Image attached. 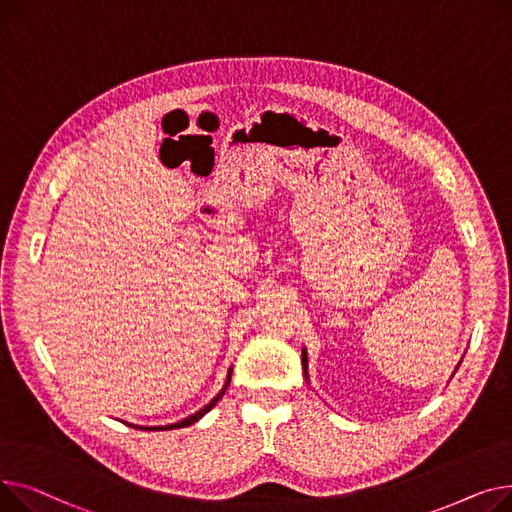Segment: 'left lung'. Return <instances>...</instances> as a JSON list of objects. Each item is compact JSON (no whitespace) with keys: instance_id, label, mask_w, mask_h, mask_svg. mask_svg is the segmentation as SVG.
I'll return each mask as SVG.
<instances>
[{"instance_id":"1","label":"left lung","mask_w":512,"mask_h":512,"mask_svg":"<svg viewBox=\"0 0 512 512\" xmlns=\"http://www.w3.org/2000/svg\"><path fill=\"white\" fill-rule=\"evenodd\" d=\"M302 362H304V372L308 370V359H306V351H304V357H302ZM306 376H308V372H306Z\"/></svg>"}]
</instances>
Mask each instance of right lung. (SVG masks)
Instances as JSON below:
<instances>
[{
  "mask_svg": "<svg viewBox=\"0 0 512 512\" xmlns=\"http://www.w3.org/2000/svg\"><path fill=\"white\" fill-rule=\"evenodd\" d=\"M229 380H231V370H229V376H227V382H225V386H223V390H221V393L213 399V401H210L204 409H200L198 413H194V415H190L188 419H184V422H177V424H173V426H161V428H144V430H173V428H186V426H192L194 422H198V419L204 415V413H208L210 409H213L217 403H219V399L225 395V390H227V386H229Z\"/></svg>",
  "mask_w": 512,
  "mask_h": 512,
  "instance_id": "1",
  "label": "right lung"
}]
</instances>
